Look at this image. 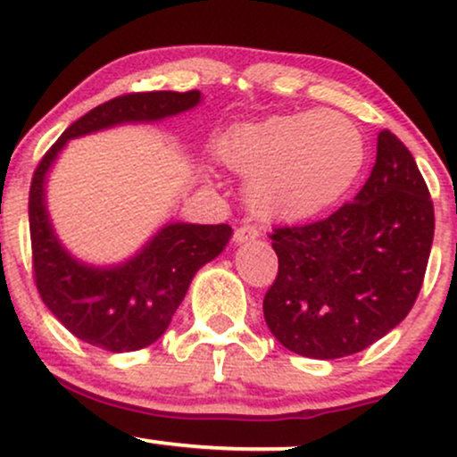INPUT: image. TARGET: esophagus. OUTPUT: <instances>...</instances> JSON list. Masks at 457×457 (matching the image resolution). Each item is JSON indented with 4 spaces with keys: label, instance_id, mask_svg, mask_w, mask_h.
Returning a JSON list of instances; mask_svg holds the SVG:
<instances>
[{
    "label": "esophagus",
    "instance_id": "34e87169",
    "mask_svg": "<svg viewBox=\"0 0 457 457\" xmlns=\"http://www.w3.org/2000/svg\"><path fill=\"white\" fill-rule=\"evenodd\" d=\"M259 237V228L253 227V224H244V227H239L235 230L233 239L235 244H245V242H253V239Z\"/></svg>",
    "mask_w": 457,
    "mask_h": 457
}]
</instances>
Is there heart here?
I'll use <instances>...</instances> for the list:
<instances>
[{"label": "heart", "mask_w": 457, "mask_h": 457, "mask_svg": "<svg viewBox=\"0 0 457 457\" xmlns=\"http://www.w3.org/2000/svg\"><path fill=\"white\" fill-rule=\"evenodd\" d=\"M220 162L248 177L245 196L265 218L304 220L332 207L362 170L365 142L339 112L271 116L230 129Z\"/></svg>", "instance_id": "b5f03b06"}]
</instances>
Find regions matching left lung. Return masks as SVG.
I'll use <instances>...</instances> for the list:
<instances>
[{
	"label": "left lung",
	"mask_w": 457,
	"mask_h": 457,
	"mask_svg": "<svg viewBox=\"0 0 457 457\" xmlns=\"http://www.w3.org/2000/svg\"><path fill=\"white\" fill-rule=\"evenodd\" d=\"M270 237L278 276L263 297L265 324L287 350L330 361L362 352L412 309L432 250L434 204L412 153L384 129L352 203Z\"/></svg>",
	"instance_id": "1"
}]
</instances>
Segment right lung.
Masks as SVG:
<instances>
[{"mask_svg": "<svg viewBox=\"0 0 457 457\" xmlns=\"http://www.w3.org/2000/svg\"><path fill=\"white\" fill-rule=\"evenodd\" d=\"M198 104V90L116 96L75 120L34 170L29 237L36 287L55 320L77 339L116 353L155 343L170 326L194 274L227 248L233 228L228 224L170 222L122 263L88 265L75 259L55 235L45 198L47 172L69 140L125 122H157Z\"/></svg>", "mask_w": 457, "mask_h": 457, "instance_id": "right-lung-1", "label": "right lung"}]
</instances>
